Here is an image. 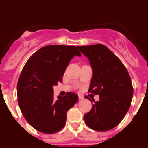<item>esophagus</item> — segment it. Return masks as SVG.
I'll list each match as a JSON object with an SVG mask.
<instances>
[{"mask_svg": "<svg viewBox=\"0 0 148 148\" xmlns=\"http://www.w3.org/2000/svg\"><path fill=\"white\" fill-rule=\"evenodd\" d=\"M78 99H79V100H82V99H84V96L79 95H78Z\"/></svg>", "mask_w": 148, "mask_h": 148, "instance_id": "obj_1", "label": "esophagus"}]
</instances>
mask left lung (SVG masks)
<instances>
[{
  "mask_svg": "<svg viewBox=\"0 0 148 148\" xmlns=\"http://www.w3.org/2000/svg\"><path fill=\"white\" fill-rule=\"evenodd\" d=\"M78 47L92 69L89 92L99 95V101L92 100V109L84 119L92 130L108 131L121 122L130 108L133 94L131 79L119 58L104 45Z\"/></svg>",
  "mask_w": 148,
  "mask_h": 148,
  "instance_id": "left-lung-1",
  "label": "left lung"
}]
</instances>
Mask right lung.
Wrapping results in <instances>:
<instances>
[{
  "label": "right lung",
  "instance_id": "1",
  "mask_svg": "<svg viewBox=\"0 0 148 148\" xmlns=\"http://www.w3.org/2000/svg\"><path fill=\"white\" fill-rule=\"evenodd\" d=\"M81 53L75 46L49 45L32 55L21 73L17 85L18 101L28 123L41 133L52 134L65 125L67 111L78 96L66 92L53 98V86L62 82L70 60Z\"/></svg>",
  "mask_w": 148,
  "mask_h": 148
}]
</instances>
